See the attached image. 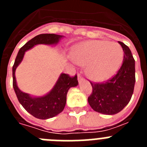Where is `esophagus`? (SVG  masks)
Segmentation results:
<instances>
[{
	"mask_svg": "<svg viewBox=\"0 0 147 147\" xmlns=\"http://www.w3.org/2000/svg\"><path fill=\"white\" fill-rule=\"evenodd\" d=\"M83 80H84V79L82 78V76L80 74H78V81H79V82H81Z\"/></svg>",
	"mask_w": 147,
	"mask_h": 147,
	"instance_id": "34e87169",
	"label": "esophagus"
}]
</instances>
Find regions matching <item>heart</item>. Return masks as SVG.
<instances>
[{"label": "heart", "instance_id": "b5f03b06", "mask_svg": "<svg viewBox=\"0 0 147 147\" xmlns=\"http://www.w3.org/2000/svg\"><path fill=\"white\" fill-rule=\"evenodd\" d=\"M73 57L78 64L88 65L86 73L90 80L103 82L119 70L124 59V51L116 42L88 40L75 46Z\"/></svg>", "mask_w": 147, "mask_h": 147}]
</instances>
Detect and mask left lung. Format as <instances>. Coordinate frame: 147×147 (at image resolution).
Wrapping results in <instances>:
<instances>
[{"label": "left lung", "instance_id": "left-lung-1", "mask_svg": "<svg viewBox=\"0 0 147 147\" xmlns=\"http://www.w3.org/2000/svg\"><path fill=\"white\" fill-rule=\"evenodd\" d=\"M124 61L116 74L103 83H92L88 103L96 112L114 115L121 111L129 102L136 82L135 59L130 49L122 42Z\"/></svg>", "mask_w": 147, "mask_h": 147}]
</instances>
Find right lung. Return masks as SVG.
I'll use <instances>...</instances> for the list:
<instances>
[{"instance_id": "obj_1", "label": "right lung", "mask_w": 147, "mask_h": 147, "mask_svg": "<svg viewBox=\"0 0 147 147\" xmlns=\"http://www.w3.org/2000/svg\"><path fill=\"white\" fill-rule=\"evenodd\" d=\"M62 35L55 34H39L27 42L18 51L12 67L13 88L18 99L27 112L39 119H48L60 113L66 104V96L68 90L78 85L77 76H70L66 74H61L52 90L43 96L32 97L29 94L21 91L16 82L15 70L22 62L26 51L38 44L55 45L62 38Z\"/></svg>"}]
</instances>
